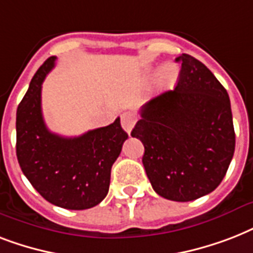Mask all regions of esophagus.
I'll return each instance as SVG.
<instances>
[{
	"mask_svg": "<svg viewBox=\"0 0 253 253\" xmlns=\"http://www.w3.org/2000/svg\"><path fill=\"white\" fill-rule=\"evenodd\" d=\"M121 123H122V127L125 128V131L130 134L132 127L136 123V115L134 113H131V111H126V113L122 114V121H121Z\"/></svg>",
	"mask_w": 253,
	"mask_h": 253,
	"instance_id": "34e87169",
	"label": "esophagus"
}]
</instances>
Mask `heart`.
<instances>
[{
  "mask_svg": "<svg viewBox=\"0 0 253 253\" xmlns=\"http://www.w3.org/2000/svg\"><path fill=\"white\" fill-rule=\"evenodd\" d=\"M180 76V68L174 63H166L156 73V85L160 89H170L176 85Z\"/></svg>",
  "mask_w": 253,
  "mask_h": 253,
  "instance_id": "b5f03b06",
  "label": "heart"
}]
</instances>
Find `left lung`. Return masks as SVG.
<instances>
[{"label": "left lung", "instance_id": "1", "mask_svg": "<svg viewBox=\"0 0 253 253\" xmlns=\"http://www.w3.org/2000/svg\"><path fill=\"white\" fill-rule=\"evenodd\" d=\"M177 85L147 102L131 131L159 196L188 202L222 182L235 151L227 90L196 57L182 53Z\"/></svg>", "mask_w": 253, "mask_h": 253}]
</instances>
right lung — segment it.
Returning <instances> with one entry per match:
<instances>
[{
  "mask_svg": "<svg viewBox=\"0 0 253 253\" xmlns=\"http://www.w3.org/2000/svg\"><path fill=\"white\" fill-rule=\"evenodd\" d=\"M56 57L43 63L17 109V158L22 172L44 200L68 210H85L106 197L111 167L128 135L117 118L80 136L65 138L47 128L42 84Z\"/></svg>",
  "mask_w": 253,
  "mask_h": 253,
  "instance_id": "add662e5",
  "label": "right lung"
}]
</instances>
